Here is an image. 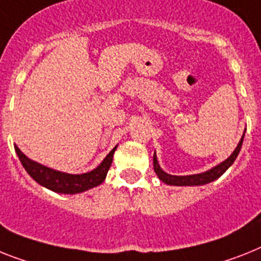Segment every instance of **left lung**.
I'll return each instance as SVG.
<instances>
[{
	"instance_id": "left-lung-1",
	"label": "left lung",
	"mask_w": 261,
	"mask_h": 261,
	"mask_svg": "<svg viewBox=\"0 0 261 261\" xmlns=\"http://www.w3.org/2000/svg\"><path fill=\"white\" fill-rule=\"evenodd\" d=\"M243 140H244V135H243L242 140L239 141L238 146H236V149L233 150V153L231 156L228 157L227 160H224L223 163H220L216 167H213L212 169L210 171L203 172V173H197V174H189V176H173V174H169L167 172H164L159 165V161H157L156 153L153 154V168L156 174L159 176L161 181L165 182V184L169 185H180V187H184V185H204L208 184V182L215 181L216 178H219L224 172L227 171L228 168L231 167L233 164V161L236 160V157H238L239 152L242 149L243 145Z\"/></svg>"
}]
</instances>
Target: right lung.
Wrapping results in <instances>:
<instances>
[{"label": "right lung", "mask_w": 261, "mask_h": 261, "mask_svg": "<svg viewBox=\"0 0 261 261\" xmlns=\"http://www.w3.org/2000/svg\"><path fill=\"white\" fill-rule=\"evenodd\" d=\"M117 146L108 153L102 163H101L96 169L81 174H70L65 172H58L51 169V168L41 165L36 161L28 159L25 154L19 150L18 146H14L16 153L18 156L19 161L25 171L30 174V177L34 181H37L45 188L50 189L53 192L65 193V195H74V193L85 192L88 189L94 188L97 185H100L107 177V173L113 161V153Z\"/></svg>", "instance_id": "1"}]
</instances>
